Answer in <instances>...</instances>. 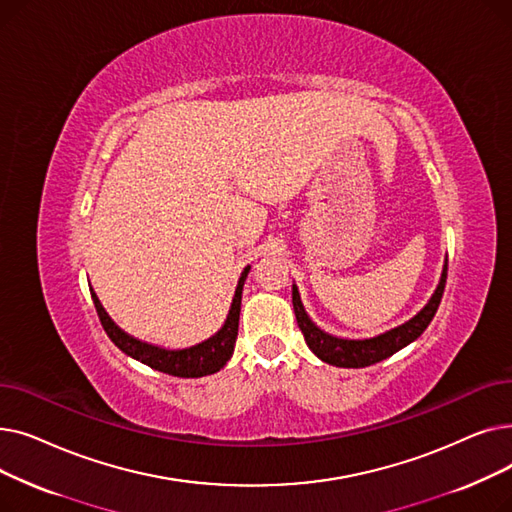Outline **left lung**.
I'll use <instances>...</instances> for the list:
<instances>
[{"mask_svg": "<svg viewBox=\"0 0 512 512\" xmlns=\"http://www.w3.org/2000/svg\"><path fill=\"white\" fill-rule=\"evenodd\" d=\"M446 272H448V259L444 261L440 282H438L432 297H429V301L425 303V307L421 311H417L411 319H407L405 324L390 328V330H386L378 336H371V338H342V336H334V334H328L326 330H321L309 317V313L305 311L297 284H292L294 315H297V324L305 336L307 346L311 348L317 359H321L324 363H330V365H336V367H348V369L369 367L373 363H380V361L392 357L394 353L400 351V348L409 346L425 332L429 321L434 319V315L440 307L444 286H446Z\"/></svg>", "mask_w": 512, "mask_h": 512, "instance_id": "1", "label": "left lung"}]
</instances>
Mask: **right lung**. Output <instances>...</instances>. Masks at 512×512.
I'll return each mask as SVG.
<instances>
[{
	"instance_id": "1",
	"label": "right lung",
	"mask_w": 512,
	"mask_h": 512,
	"mask_svg": "<svg viewBox=\"0 0 512 512\" xmlns=\"http://www.w3.org/2000/svg\"><path fill=\"white\" fill-rule=\"evenodd\" d=\"M249 272H251V265H247L238 278L234 297L230 303V311L224 319L222 328L213 336L205 338L203 342L186 346V348H166V346H157V344L130 336L120 326H116V321L107 315L93 288H91V297H93L103 330L124 355L141 361L143 365H149L151 369L174 375V378H203V375L218 373L234 353V342L238 336L242 286H245Z\"/></svg>"
}]
</instances>
